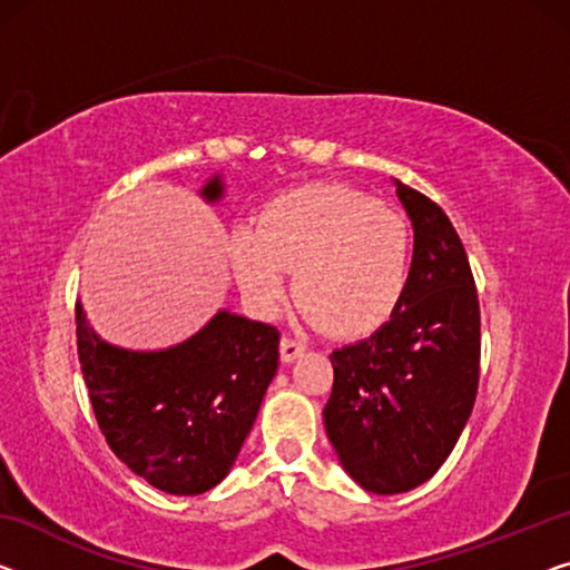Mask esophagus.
I'll list each match as a JSON object with an SVG mask.
<instances>
[{
  "mask_svg": "<svg viewBox=\"0 0 570 570\" xmlns=\"http://www.w3.org/2000/svg\"><path fill=\"white\" fill-rule=\"evenodd\" d=\"M304 351H307V345H302L299 340L282 337V361L284 363L296 361V358H299V355H304Z\"/></svg>",
  "mask_w": 570,
  "mask_h": 570,
  "instance_id": "esophagus-1",
  "label": "esophagus"
}]
</instances>
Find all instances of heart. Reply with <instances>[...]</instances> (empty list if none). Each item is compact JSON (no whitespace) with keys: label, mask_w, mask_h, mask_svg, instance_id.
Here are the masks:
<instances>
[{"label":"heart","mask_w":570,"mask_h":570,"mask_svg":"<svg viewBox=\"0 0 570 570\" xmlns=\"http://www.w3.org/2000/svg\"><path fill=\"white\" fill-rule=\"evenodd\" d=\"M412 237L396 212L337 184H304L271 199L230 237L245 302L274 314L294 271L299 309L333 335H366L392 317L410 278Z\"/></svg>","instance_id":"obj_1"}]
</instances>
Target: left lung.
<instances>
[{
  "instance_id": "obj_1",
  "label": "left lung",
  "mask_w": 570,
  "mask_h": 570,
  "mask_svg": "<svg viewBox=\"0 0 570 570\" xmlns=\"http://www.w3.org/2000/svg\"><path fill=\"white\" fill-rule=\"evenodd\" d=\"M394 184L414 230L410 278L389 322L330 355L322 412L340 465L371 494H404L435 475L471 417L481 361L461 237L435 202Z\"/></svg>"
}]
</instances>
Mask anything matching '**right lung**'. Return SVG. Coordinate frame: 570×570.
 <instances>
[{
  "instance_id": "right-lung-1",
  "label": "right lung",
  "mask_w": 570,
  "mask_h": 570,
  "mask_svg": "<svg viewBox=\"0 0 570 570\" xmlns=\"http://www.w3.org/2000/svg\"><path fill=\"white\" fill-rule=\"evenodd\" d=\"M199 194L223 199V176ZM76 345L107 445L176 497L204 494L230 473L278 368V330L227 309L166 351H127L101 340L76 304Z\"/></svg>"
}]
</instances>
